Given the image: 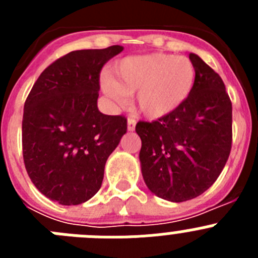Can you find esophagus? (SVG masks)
I'll use <instances>...</instances> for the list:
<instances>
[{"label": "esophagus", "instance_id": "obj_1", "mask_svg": "<svg viewBox=\"0 0 258 258\" xmlns=\"http://www.w3.org/2000/svg\"><path fill=\"white\" fill-rule=\"evenodd\" d=\"M136 124H137L136 118H134V117L127 118V131L133 132L134 129H136Z\"/></svg>", "mask_w": 258, "mask_h": 258}]
</instances>
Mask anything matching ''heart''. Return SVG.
Masks as SVG:
<instances>
[{
  "label": "heart",
  "instance_id": "1",
  "mask_svg": "<svg viewBox=\"0 0 258 258\" xmlns=\"http://www.w3.org/2000/svg\"><path fill=\"white\" fill-rule=\"evenodd\" d=\"M195 80L190 59L164 52L127 56L104 79L103 90L118 104L137 93V107L150 118L169 115L188 97Z\"/></svg>",
  "mask_w": 258,
  "mask_h": 258
}]
</instances>
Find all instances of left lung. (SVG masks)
<instances>
[{
  "label": "left lung",
  "mask_w": 258,
  "mask_h": 258,
  "mask_svg": "<svg viewBox=\"0 0 258 258\" xmlns=\"http://www.w3.org/2000/svg\"><path fill=\"white\" fill-rule=\"evenodd\" d=\"M195 81L188 97L169 115L136 125L142 175L151 192L181 203L202 195L229 159L232 106L225 84L206 61L190 54Z\"/></svg>",
  "instance_id": "left-lung-1"
}]
</instances>
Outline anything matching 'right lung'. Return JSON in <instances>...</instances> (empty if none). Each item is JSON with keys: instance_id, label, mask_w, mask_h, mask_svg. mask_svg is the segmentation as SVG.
<instances>
[{"instance_id": "obj_1", "label": "right lung", "mask_w": 258, "mask_h": 258, "mask_svg": "<svg viewBox=\"0 0 258 258\" xmlns=\"http://www.w3.org/2000/svg\"><path fill=\"white\" fill-rule=\"evenodd\" d=\"M124 47L76 50L40 75L24 103L23 159L37 190L61 206L88 202L101 188L108 156L126 118L99 112L102 67Z\"/></svg>"}]
</instances>
